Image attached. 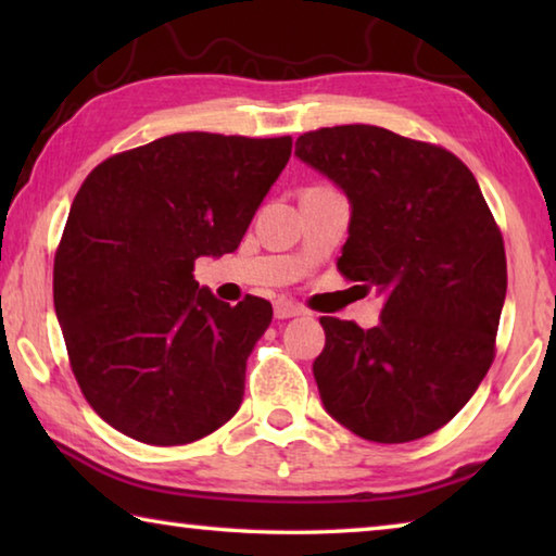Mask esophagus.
Wrapping results in <instances>:
<instances>
[{"mask_svg": "<svg viewBox=\"0 0 556 556\" xmlns=\"http://www.w3.org/2000/svg\"><path fill=\"white\" fill-rule=\"evenodd\" d=\"M301 314H306V308L296 304V301H289V299L275 301V316L277 318H291V316H301Z\"/></svg>", "mask_w": 556, "mask_h": 556, "instance_id": "obj_1", "label": "esophagus"}]
</instances>
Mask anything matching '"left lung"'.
<instances>
[{
    "instance_id": "1",
    "label": "left lung",
    "mask_w": 556,
    "mask_h": 556,
    "mask_svg": "<svg viewBox=\"0 0 556 556\" xmlns=\"http://www.w3.org/2000/svg\"><path fill=\"white\" fill-rule=\"evenodd\" d=\"M296 156L353 205L338 271L384 294L368 331L321 316L324 407L378 444L434 434L493 365L507 289L503 235L476 176L448 149L375 125L306 131Z\"/></svg>"
}]
</instances>
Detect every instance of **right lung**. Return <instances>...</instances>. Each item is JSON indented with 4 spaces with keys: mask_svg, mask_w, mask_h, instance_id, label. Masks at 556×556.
<instances>
[{
    "mask_svg": "<svg viewBox=\"0 0 556 556\" xmlns=\"http://www.w3.org/2000/svg\"><path fill=\"white\" fill-rule=\"evenodd\" d=\"M289 156L291 137L178 131L105 159L75 193L55 316L83 397L122 434L181 446L240 409L271 304H225L193 265L238 250Z\"/></svg>",
    "mask_w": 556,
    "mask_h": 556,
    "instance_id": "obj_1",
    "label": "right lung"
}]
</instances>
